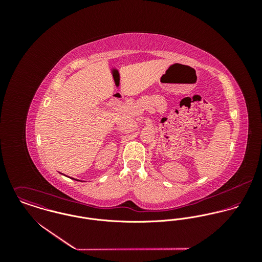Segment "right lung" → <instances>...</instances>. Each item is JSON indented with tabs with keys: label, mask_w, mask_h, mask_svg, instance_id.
<instances>
[{
	"label": "right lung",
	"mask_w": 262,
	"mask_h": 262,
	"mask_svg": "<svg viewBox=\"0 0 262 262\" xmlns=\"http://www.w3.org/2000/svg\"><path fill=\"white\" fill-rule=\"evenodd\" d=\"M73 180H75V179H73ZM75 181H78V180H75Z\"/></svg>",
	"instance_id": "obj_1"
}]
</instances>
